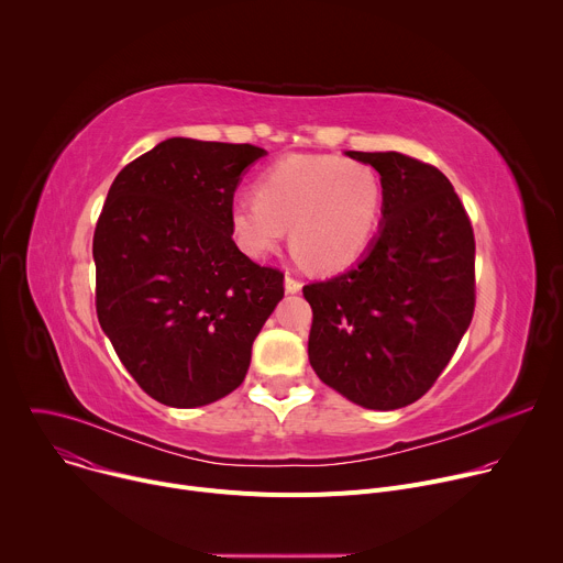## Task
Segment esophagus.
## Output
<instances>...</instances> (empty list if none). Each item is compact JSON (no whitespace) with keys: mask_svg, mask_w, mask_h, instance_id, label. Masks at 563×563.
<instances>
[{"mask_svg":"<svg viewBox=\"0 0 563 563\" xmlns=\"http://www.w3.org/2000/svg\"><path fill=\"white\" fill-rule=\"evenodd\" d=\"M302 289V283L291 274V272H287L285 274V291L287 294H298Z\"/></svg>","mask_w":563,"mask_h":563,"instance_id":"esophagus-1","label":"esophagus"}]
</instances>
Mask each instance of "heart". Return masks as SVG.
<instances>
[{"label": "heart", "mask_w": 563, "mask_h": 563, "mask_svg": "<svg viewBox=\"0 0 563 563\" xmlns=\"http://www.w3.org/2000/svg\"><path fill=\"white\" fill-rule=\"evenodd\" d=\"M383 185L374 167L339 155H287L258 178V196H238L229 209L235 245L267 258L289 227L300 261L318 272L356 263L376 231Z\"/></svg>", "instance_id": "heart-1"}]
</instances>
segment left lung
<instances>
[{"label": "left lung", "mask_w": 563, "mask_h": 563, "mask_svg": "<svg viewBox=\"0 0 563 563\" xmlns=\"http://www.w3.org/2000/svg\"><path fill=\"white\" fill-rule=\"evenodd\" d=\"M383 185L380 229L345 274L302 287L309 363L367 410L419 400L456 352L474 313V233L450 180L417 157L347 151Z\"/></svg>", "instance_id": "obj_1"}]
</instances>
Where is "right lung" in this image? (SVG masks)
<instances>
[{
	"mask_svg": "<svg viewBox=\"0 0 563 563\" xmlns=\"http://www.w3.org/2000/svg\"><path fill=\"white\" fill-rule=\"evenodd\" d=\"M267 151L169 137L113 180L93 235L96 309L135 383L169 408H200L245 380L283 298V272L231 238L238 183Z\"/></svg>",
	"mask_w": 563,
	"mask_h": 563,
	"instance_id": "obj_1",
	"label": "right lung"
}]
</instances>
